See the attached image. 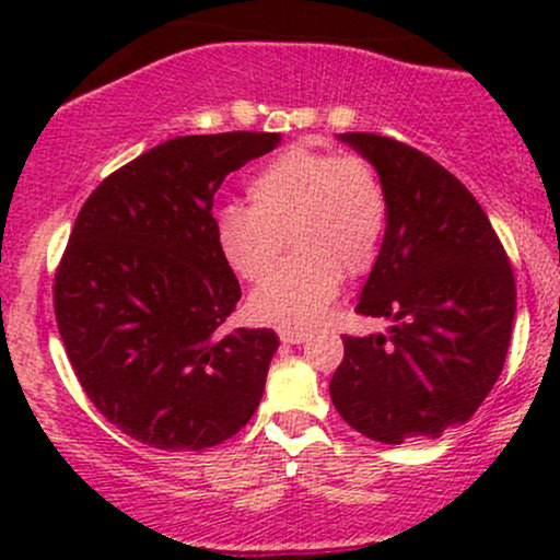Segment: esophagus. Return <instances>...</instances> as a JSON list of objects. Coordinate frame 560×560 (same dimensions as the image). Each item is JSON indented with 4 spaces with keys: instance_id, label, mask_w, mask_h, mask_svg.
<instances>
[{
    "instance_id": "obj_1",
    "label": "esophagus",
    "mask_w": 560,
    "mask_h": 560,
    "mask_svg": "<svg viewBox=\"0 0 560 560\" xmlns=\"http://www.w3.org/2000/svg\"><path fill=\"white\" fill-rule=\"evenodd\" d=\"M279 339L284 345H302L307 339V331H300V329H284L279 331Z\"/></svg>"
}]
</instances>
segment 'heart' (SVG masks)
Wrapping results in <instances>:
<instances>
[{
  "label": "heart",
  "instance_id": "b5f03b06",
  "mask_svg": "<svg viewBox=\"0 0 560 560\" xmlns=\"http://www.w3.org/2000/svg\"><path fill=\"white\" fill-rule=\"evenodd\" d=\"M253 205L215 210V242L244 281H260L279 260L287 234L294 255L249 298V313L281 329L318 324L342 276L374 266L387 223V195L374 165L355 155L289 147L247 184Z\"/></svg>",
  "mask_w": 560,
  "mask_h": 560
}]
</instances>
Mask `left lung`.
I'll list each match as a JSON object with an SVG mask.
<instances>
[{"instance_id": "1", "label": "left lung", "mask_w": 560, "mask_h": 560, "mask_svg": "<svg viewBox=\"0 0 560 560\" xmlns=\"http://www.w3.org/2000/svg\"><path fill=\"white\" fill-rule=\"evenodd\" d=\"M339 141L374 165L387 195V231L355 311L392 326L345 337L331 402L384 445L436 440L477 413L503 371L511 262L481 205L432 158L378 133Z\"/></svg>"}]
</instances>
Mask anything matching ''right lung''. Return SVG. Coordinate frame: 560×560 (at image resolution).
<instances>
[{"label": "right lung", "mask_w": 560, "mask_h": 560, "mask_svg": "<svg viewBox=\"0 0 560 560\" xmlns=\"http://www.w3.org/2000/svg\"><path fill=\"white\" fill-rule=\"evenodd\" d=\"M279 133L178 137L83 202L55 276L62 345L94 408L144 445L226 442L258 410L271 329L223 331L242 298L215 242L213 197Z\"/></svg>", "instance_id": "add662e5"}]
</instances>
